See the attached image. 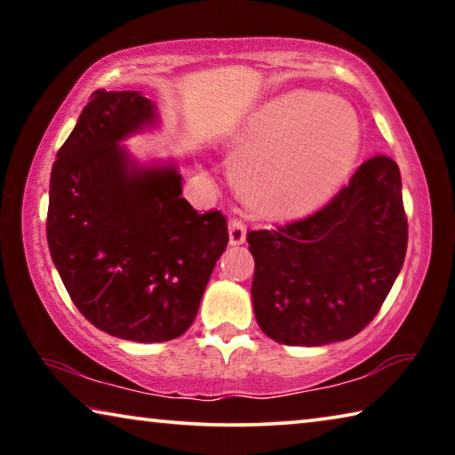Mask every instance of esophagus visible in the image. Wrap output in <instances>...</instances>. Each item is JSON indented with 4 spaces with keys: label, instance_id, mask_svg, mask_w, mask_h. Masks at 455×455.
Here are the masks:
<instances>
[{
    "label": "esophagus",
    "instance_id": "34e87169",
    "mask_svg": "<svg viewBox=\"0 0 455 455\" xmlns=\"http://www.w3.org/2000/svg\"><path fill=\"white\" fill-rule=\"evenodd\" d=\"M244 238H246V227L236 219L230 220L228 222V244H233V246L243 244Z\"/></svg>",
    "mask_w": 455,
    "mask_h": 455
}]
</instances>
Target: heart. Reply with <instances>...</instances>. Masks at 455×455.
<instances>
[{"label": "heart", "mask_w": 455, "mask_h": 455, "mask_svg": "<svg viewBox=\"0 0 455 455\" xmlns=\"http://www.w3.org/2000/svg\"><path fill=\"white\" fill-rule=\"evenodd\" d=\"M359 144V118L345 100L283 92L259 106L236 136V188L260 217H301L341 187Z\"/></svg>", "instance_id": "heart-1"}]
</instances>
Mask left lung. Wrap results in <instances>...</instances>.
<instances>
[{
    "instance_id": "left-lung-1",
    "label": "left lung",
    "mask_w": 455,
    "mask_h": 455,
    "mask_svg": "<svg viewBox=\"0 0 455 455\" xmlns=\"http://www.w3.org/2000/svg\"><path fill=\"white\" fill-rule=\"evenodd\" d=\"M252 309L267 337L319 347L357 335L394 287L407 249L402 174L377 154L311 217L249 230Z\"/></svg>"
}]
</instances>
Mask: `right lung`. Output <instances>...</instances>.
I'll return each mask as SVG.
<instances>
[{"label": "right lung", "mask_w": 455, "mask_h": 455, "mask_svg": "<svg viewBox=\"0 0 455 455\" xmlns=\"http://www.w3.org/2000/svg\"><path fill=\"white\" fill-rule=\"evenodd\" d=\"M160 126L142 92L96 90L50 176L48 246L74 305L134 343L180 337L228 243L219 211L182 198L174 160H138L128 138Z\"/></svg>", "instance_id": "obj_1"}]
</instances>
